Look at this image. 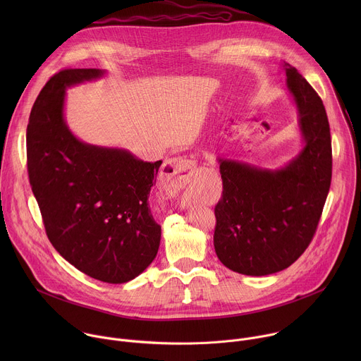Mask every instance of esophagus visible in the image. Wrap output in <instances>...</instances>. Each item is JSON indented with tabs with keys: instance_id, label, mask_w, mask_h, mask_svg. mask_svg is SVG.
<instances>
[{
	"instance_id": "34e87169",
	"label": "esophagus",
	"mask_w": 361,
	"mask_h": 361,
	"mask_svg": "<svg viewBox=\"0 0 361 361\" xmlns=\"http://www.w3.org/2000/svg\"><path fill=\"white\" fill-rule=\"evenodd\" d=\"M195 161L187 157H173L161 167V183L167 192L177 194L191 178Z\"/></svg>"
}]
</instances>
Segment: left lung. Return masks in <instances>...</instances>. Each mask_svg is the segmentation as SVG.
<instances>
[{
    "label": "left lung",
    "mask_w": 361,
    "mask_h": 361,
    "mask_svg": "<svg viewBox=\"0 0 361 361\" xmlns=\"http://www.w3.org/2000/svg\"><path fill=\"white\" fill-rule=\"evenodd\" d=\"M286 88L297 110L301 148L283 167L221 159L223 195L216 205L219 260L244 276L290 267L310 244L331 183V138L319 94L288 63Z\"/></svg>",
    "instance_id": "left-lung-1"
}]
</instances>
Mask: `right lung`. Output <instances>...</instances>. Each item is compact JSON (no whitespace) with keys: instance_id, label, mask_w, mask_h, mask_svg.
Returning <instances> with one entry per match:
<instances>
[{"instance_id":"1","label":"right lung","mask_w":361,"mask_h":361,"mask_svg":"<svg viewBox=\"0 0 361 361\" xmlns=\"http://www.w3.org/2000/svg\"><path fill=\"white\" fill-rule=\"evenodd\" d=\"M106 74L74 68L51 77L30 114L27 159L51 244L81 273L123 284L140 276L160 247L161 227L148 195L161 160L148 163L124 148L92 145L70 130L67 88Z\"/></svg>"}]
</instances>
